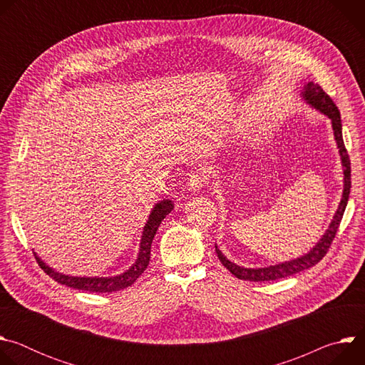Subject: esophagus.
<instances>
[{
	"label": "esophagus",
	"mask_w": 365,
	"mask_h": 365,
	"mask_svg": "<svg viewBox=\"0 0 365 365\" xmlns=\"http://www.w3.org/2000/svg\"><path fill=\"white\" fill-rule=\"evenodd\" d=\"M206 183V176L203 173H199V172H195L192 175H189L187 178V182H186V186H187V190L192 192V193H196L199 192Z\"/></svg>",
	"instance_id": "34e87169"
}]
</instances>
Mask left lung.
<instances>
[{
    "label": "left lung",
    "instance_id": "1",
    "mask_svg": "<svg viewBox=\"0 0 365 365\" xmlns=\"http://www.w3.org/2000/svg\"><path fill=\"white\" fill-rule=\"evenodd\" d=\"M303 99L312 106L314 108H317L318 111L324 113L325 115H328L332 121V128H334V135L339 148V154H341V160H342V166H344V192H342V199L341 203L338 206V211L329 225V228L327 230V232L324 234V237L319 240V242L312 248L307 254L290 259V262H284L276 266H270V267H263V269H244L240 267L234 263H231L230 259L221 252V250L215 245V251L218 254L220 262L240 280H250V282H270V280H277V279H283L296 273H300L303 270H307L310 267H314L315 264H318L321 259L325 257V254L328 252L339 222L344 217L345 207L348 203V197H349V190H351V162H349V155L348 151L345 148L344 144V138H342V124H341V114L338 107L334 103V101L331 99V96L318 85L314 82H307L303 88L302 92Z\"/></svg>",
    "mask_w": 365,
    "mask_h": 365
}]
</instances>
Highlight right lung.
Here are the masks:
<instances>
[{
  "instance_id": "obj_1",
  "label": "right lung",
  "mask_w": 365,
  "mask_h": 365,
  "mask_svg": "<svg viewBox=\"0 0 365 365\" xmlns=\"http://www.w3.org/2000/svg\"><path fill=\"white\" fill-rule=\"evenodd\" d=\"M173 202L169 199L160 200L158 205L153 207V211L148 217V221L144 227L141 242H140V252L137 257V262L123 274L114 276V277H72L66 274H61L55 270L47 267L41 259L36 255V259L38 266L47 273L55 282L65 284L68 287H73L78 290L92 292V293H113L123 289H127L128 286L134 284V282L144 273L150 263V251H151V242L155 235V231L159 230L162 221L169 215L173 210Z\"/></svg>"
}]
</instances>
